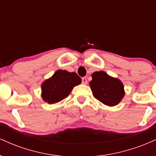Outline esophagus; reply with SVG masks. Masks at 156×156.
<instances>
[{
    "label": "esophagus",
    "instance_id": "1",
    "mask_svg": "<svg viewBox=\"0 0 156 156\" xmlns=\"http://www.w3.org/2000/svg\"><path fill=\"white\" fill-rule=\"evenodd\" d=\"M82 83L83 84H87V80L85 77L82 78Z\"/></svg>",
    "mask_w": 156,
    "mask_h": 156
}]
</instances>
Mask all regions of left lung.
Segmentation results:
<instances>
[{
  "mask_svg": "<svg viewBox=\"0 0 156 156\" xmlns=\"http://www.w3.org/2000/svg\"><path fill=\"white\" fill-rule=\"evenodd\" d=\"M89 82L93 95L108 106L117 105L125 95L124 86L119 79L108 76L103 71L94 72Z\"/></svg>",
  "mask_w": 156,
  "mask_h": 156,
  "instance_id": "left-lung-1",
  "label": "left lung"
}]
</instances>
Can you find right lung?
Listing matches in <instances>:
<instances>
[{
	"mask_svg": "<svg viewBox=\"0 0 156 156\" xmlns=\"http://www.w3.org/2000/svg\"><path fill=\"white\" fill-rule=\"evenodd\" d=\"M81 83L76 73L58 69L42 84V98L49 104L58 103L69 95L73 89Z\"/></svg>",
	"mask_w": 156,
	"mask_h": 156,
	"instance_id": "right-lung-1",
	"label": "right lung"
}]
</instances>
